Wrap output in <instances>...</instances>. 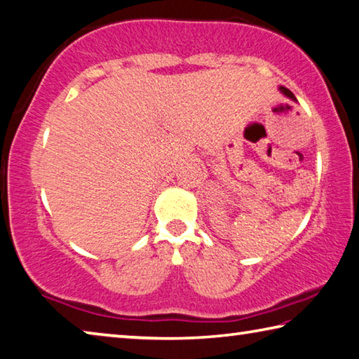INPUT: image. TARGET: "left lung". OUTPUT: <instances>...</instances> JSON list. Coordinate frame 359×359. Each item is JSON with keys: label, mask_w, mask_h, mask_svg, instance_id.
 <instances>
[{"label": "left lung", "mask_w": 359, "mask_h": 359, "mask_svg": "<svg viewBox=\"0 0 359 359\" xmlns=\"http://www.w3.org/2000/svg\"><path fill=\"white\" fill-rule=\"evenodd\" d=\"M279 90H280V93H284L287 97H290V99H293V100H297V97L293 96V93H292L290 90H287V88H284V86H279Z\"/></svg>", "instance_id": "1"}]
</instances>
